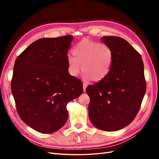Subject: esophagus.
Wrapping results in <instances>:
<instances>
[{
	"mask_svg": "<svg viewBox=\"0 0 159 159\" xmlns=\"http://www.w3.org/2000/svg\"><path fill=\"white\" fill-rule=\"evenodd\" d=\"M87 86H88V84L87 83H86V82H84L83 83V88H84V91H85V89H86V87H87Z\"/></svg>",
	"mask_w": 159,
	"mask_h": 159,
	"instance_id": "34e87169",
	"label": "esophagus"
}]
</instances>
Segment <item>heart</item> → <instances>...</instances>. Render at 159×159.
Here are the masks:
<instances>
[{
	"label": "heart",
	"mask_w": 159,
	"mask_h": 159,
	"mask_svg": "<svg viewBox=\"0 0 159 159\" xmlns=\"http://www.w3.org/2000/svg\"><path fill=\"white\" fill-rule=\"evenodd\" d=\"M74 56L68 57L70 74L76 76L81 70L87 78L93 81L103 80L109 74L113 60V53L105 44L85 38L73 50Z\"/></svg>",
	"instance_id": "heart-1"
}]
</instances>
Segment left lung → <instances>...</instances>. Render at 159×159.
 Listing matches in <instances>:
<instances>
[{"label": "left lung", "instance_id": "obj_1", "mask_svg": "<svg viewBox=\"0 0 159 159\" xmlns=\"http://www.w3.org/2000/svg\"><path fill=\"white\" fill-rule=\"evenodd\" d=\"M101 39L112 49L113 60L106 78L86 88L89 118L95 127L115 131L131 123L140 109L146 92L144 64L140 54L123 38Z\"/></svg>", "mask_w": 159, "mask_h": 159}]
</instances>
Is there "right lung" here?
I'll use <instances>...</instances> for the list:
<instances>
[{
	"mask_svg": "<svg viewBox=\"0 0 159 159\" xmlns=\"http://www.w3.org/2000/svg\"><path fill=\"white\" fill-rule=\"evenodd\" d=\"M73 36L40 38L18 56L11 91L17 112L28 126L42 133L63 127L66 105L82 94L83 84L69 74L68 51Z\"/></svg>",
	"mask_w": 159,
	"mask_h": 159,
	"instance_id": "1",
	"label": "right lung"
}]
</instances>
